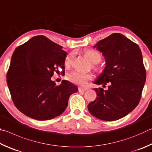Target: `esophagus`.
Listing matches in <instances>:
<instances>
[{"instance_id":"34e87169","label":"esophagus","mask_w":152,"mask_h":152,"mask_svg":"<svg viewBox=\"0 0 152 152\" xmlns=\"http://www.w3.org/2000/svg\"><path fill=\"white\" fill-rule=\"evenodd\" d=\"M87 90V88L86 87H79V92H84Z\"/></svg>"}]
</instances>
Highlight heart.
I'll return each instance as SVG.
<instances>
[{
  "label": "heart",
  "instance_id": "obj_1",
  "mask_svg": "<svg viewBox=\"0 0 152 152\" xmlns=\"http://www.w3.org/2000/svg\"><path fill=\"white\" fill-rule=\"evenodd\" d=\"M86 57L89 58V60L93 63H99L102 58L100 53L94 50H88L85 53ZM75 57V53L72 52L66 56L65 59V63L66 65H69L73 63ZM66 79L72 83L75 84L85 86L87 83V81L92 79V75L91 74L83 73L81 72L75 70L69 73L66 75Z\"/></svg>",
  "mask_w": 152,
  "mask_h": 152
}]
</instances>
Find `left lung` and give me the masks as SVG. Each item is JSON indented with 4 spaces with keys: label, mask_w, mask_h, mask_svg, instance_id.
<instances>
[{
    "label": "left lung",
    "mask_w": 152,
    "mask_h": 152,
    "mask_svg": "<svg viewBox=\"0 0 152 152\" xmlns=\"http://www.w3.org/2000/svg\"><path fill=\"white\" fill-rule=\"evenodd\" d=\"M102 53L105 66L94 83L109 84L108 89L95 88L96 99L87 105L95 118L115 121L124 118L140 102L146 80L140 48L120 33H113L94 47Z\"/></svg>",
    "instance_id": "1"
}]
</instances>
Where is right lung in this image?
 <instances>
[{
  "instance_id": "right-lung-1",
  "label": "right lung",
  "mask_w": 152,
  "mask_h": 152,
  "mask_svg": "<svg viewBox=\"0 0 152 152\" xmlns=\"http://www.w3.org/2000/svg\"><path fill=\"white\" fill-rule=\"evenodd\" d=\"M62 47L39 35L16 48L7 82L15 105L25 115L48 120L62 114L69 96L78 91L75 85L63 80L56 86L51 77L58 66L65 69L66 53Z\"/></svg>"
}]
</instances>
